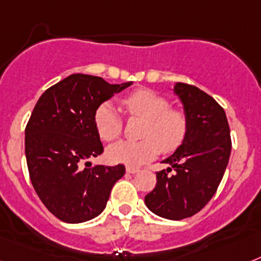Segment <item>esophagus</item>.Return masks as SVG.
I'll return each instance as SVG.
<instances>
[{
  "mask_svg": "<svg viewBox=\"0 0 261 261\" xmlns=\"http://www.w3.org/2000/svg\"><path fill=\"white\" fill-rule=\"evenodd\" d=\"M126 171L128 172V174H137V172H139V170L135 167H130V166H128V167H126Z\"/></svg>",
  "mask_w": 261,
  "mask_h": 261,
  "instance_id": "obj_1",
  "label": "esophagus"
}]
</instances>
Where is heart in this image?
Wrapping results in <instances>:
<instances>
[{"instance_id": "obj_1", "label": "heart", "mask_w": 261, "mask_h": 261, "mask_svg": "<svg viewBox=\"0 0 261 261\" xmlns=\"http://www.w3.org/2000/svg\"><path fill=\"white\" fill-rule=\"evenodd\" d=\"M122 105L131 117L146 119L141 142L120 141L107 148L111 163L137 167L154 159L159 150L172 152L183 143L187 134L185 114L170 109V102L152 90L139 89L122 98ZM94 126L103 141L117 139L123 128V119L111 102H103L94 113Z\"/></svg>"}]
</instances>
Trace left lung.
<instances>
[{"mask_svg":"<svg viewBox=\"0 0 261 261\" xmlns=\"http://www.w3.org/2000/svg\"><path fill=\"white\" fill-rule=\"evenodd\" d=\"M174 93L183 105L187 134L183 143L163 163L171 167L156 172V185L146 195L151 212L181 220L200 211L215 195L229 154L231 135L223 107L196 86L176 82ZM174 169V174L168 172Z\"/></svg>","mask_w":261,"mask_h":261,"instance_id":"1","label":"left lung"}]
</instances>
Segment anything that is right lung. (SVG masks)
<instances>
[{
    "label": "right lung",
    "instance_id": "right-lung-1",
    "mask_svg": "<svg viewBox=\"0 0 261 261\" xmlns=\"http://www.w3.org/2000/svg\"><path fill=\"white\" fill-rule=\"evenodd\" d=\"M100 76L71 74L39 97L25 128L32 185L45 207L65 223H83L103 211L123 164L82 168L103 152L95 126L97 107L128 87ZM90 162H86V164Z\"/></svg>",
    "mask_w": 261,
    "mask_h": 261
}]
</instances>
